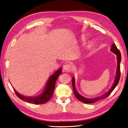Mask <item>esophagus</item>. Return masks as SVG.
Instances as JSON below:
<instances>
[{"label":"esophagus","mask_w":128,"mask_h":128,"mask_svg":"<svg viewBox=\"0 0 128 128\" xmlns=\"http://www.w3.org/2000/svg\"><path fill=\"white\" fill-rule=\"evenodd\" d=\"M72 66L70 64H66L63 67V70H64V72H70L72 70Z\"/></svg>","instance_id":"obj_1"}]
</instances>
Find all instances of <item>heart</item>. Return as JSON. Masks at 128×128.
<instances>
[{"label":"heart","instance_id":"obj_1","mask_svg":"<svg viewBox=\"0 0 128 128\" xmlns=\"http://www.w3.org/2000/svg\"><path fill=\"white\" fill-rule=\"evenodd\" d=\"M85 40V37H84V36H82L81 37V40H82V41H84V40Z\"/></svg>","mask_w":128,"mask_h":128}]
</instances>
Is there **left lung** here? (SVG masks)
<instances>
[{
  "label": "left lung",
  "instance_id": "left-lung-1",
  "mask_svg": "<svg viewBox=\"0 0 128 128\" xmlns=\"http://www.w3.org/2000/svg\"><path fill=\"white\" fill-rule=\"evenodd\" d=\"M110 51L114 53L116 55V59H117V67H116V75L115 77L114 81V83L112 85V86L108 90L107 92H106L104 94H102V96H98L96 98H86L82 96H81L80 94H78V92L77 91L76 88L75 87V77L73 76L72 78V88H73V91H74V94L75 96V97L77 98L80 100V101L82 102L83 103H87V104H89V103H92L94 102H96L98 100H100L102 99H105L106 98H107L109 95L111 94L113 90L115 88L116 85H118L119 82V79H120V62H121V54L120 51L118 50V48H116V44L114 43L111 46L110 48Z\"/></svg>",
  "mask_w": 128,
  "mask_h": 128
}]
</instances>
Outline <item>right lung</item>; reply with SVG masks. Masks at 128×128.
<instances>
[{
	"label": "right lung",
	"instance_id": "obj_1",
	"mask_svg": "<svg viewBox=\"0 0 128 128\" xmlns=\"http://www.w3.org/2000/svg\"><path fill=\"white\" fill-rule=\"evenodd\" d=\"M62 68H60L58 70H57L52 75H51L50 78H48L43 92L41 94L38 95V96L35 97L25 96L24 95L19 94L14 88V91L16 94L17 95V96L21 100H24L29 103H32L33 104H43V103L48 102L51 98V97H52L56 79L59 76L62 74Z\"/></svg>",
	"mask_w": 128,
	"mask_h": 128
}]
</instances>
